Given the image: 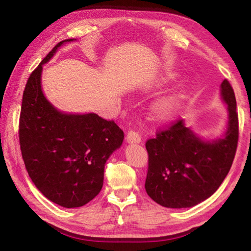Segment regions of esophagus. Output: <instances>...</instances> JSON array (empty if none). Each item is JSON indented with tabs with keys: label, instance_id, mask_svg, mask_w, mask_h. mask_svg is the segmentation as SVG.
I'll return each mask as SVG.
<instances>
[{
	"label": "esophagus",
	"instance_id": "34e87169",
	"mask_svg": "<svg viewBox=\"0 0 251 251\" xmlns=\"http://www.w3.org/2000/svg\"><path fill=\"white\" fill-rule=\"evenodd\" d=\"M142 138L135 131H129L128 134L126 136V143L128 144H141Z\"/></svg>",
	"mask_w": 251,
	"mask_h": 251
}]
</instances>
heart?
Masks as SVG:
<instances>
[{"label": "heart", "mask_w": 251, "mask_h": 251, "mask_svg": "<svg viewBox=\"0 0 251 251\" xmlns=\"http://www.w3.org/2000/svg\"><path fill=\"white\" fill-rule=\"evenodd\" d=\"M176 78L177 74L175 72H165L156 80L154 86L157 88H164L173 83ZM187 100H188V93L182 87H178L166 93V94L152 101L150 109L151 118L154 122L160 123V124L171 122L184 107Z\"/></svg>", "instance_id": "heart-1"}]
</instances>
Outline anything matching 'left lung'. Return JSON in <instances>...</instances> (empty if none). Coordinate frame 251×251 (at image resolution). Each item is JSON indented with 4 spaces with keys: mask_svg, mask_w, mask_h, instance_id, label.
Here are the masks:
<instances>
[{
    "mask_svg": "<svg viewBox=\"0 0 251 251\" xmlns=\"http://www.w3.org/2000/svg\"><path fill=\"white\" fill-rule=\"evenodd\" d=\"M228 120L222 136L205 138L184 120L146 143L148 173L145 189L167 208H189L209 198L230 171L238 143L236 97L227 79L220 85Z\"/></svg>",
    "mask_w": 251,
    "mask_h": 251,
    "instance_id": "obj_1",
    "label": "left lung"
}]
</instances>
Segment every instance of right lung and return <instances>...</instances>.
Instances as JSON below:
<instances>
[{
  "instance_id": "obj_1",
  "label": "right lung",
  "mask_w": 251,
  "mask_h": 251,
  "mask_svg": "<svg viewBox=\"0 0 251 251\" xmlns=\"http://www.w3.org/2000/svg\"><path fill=\"white\" fill-rule=\"evenodd\" d=\"M74 41L59 42L29 76L20 117L21 151L28 176L49 201L64 208L82 207L99 195L106 161L124 141L113 121L94 113L62 112L45 97L43 65Z\"/></svg>"
}]
</instances>
